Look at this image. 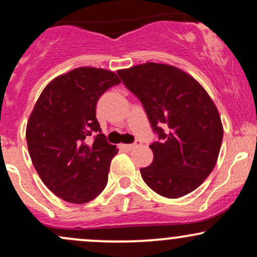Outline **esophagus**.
Wrapping results in <instances>:
<instances>
[{"label":"esophagus","instance_id":"34e87169","mask_svg":"<svg viewBox=\"0 0 257 257\" xmlns=\"http://www.w3.org/2000/svg\"><path fill=\"white\" fill-rule=\"evenodd\" d=\"M140 145H141L140 143H135V144H126V145H124V144H122V145H120V149L126 150V151H132V150H134L135 147H138V146H140Z\"/></svg>","mask_w":257,"mask_h":257}]
</instances>
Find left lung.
<instances>
[{
	"label": "left lung",
	"instance_id": "8db88e82",
	"mask_svg": "<svg viewBox=\"0 0 257 257\" xmlns=\"http://www.w3.org/2000/svg\"><path fill=\"white\" fill-rule=\"evenodd\" d=\"M125 87L140 99L159 140L153 162L141 178L166 198L196 190L213 172L223 137L213 99L192 76L168 64L145 63L118 70Z\"/></svg>",
	"mask_w": 257,
	"mask_h": 257
}]
</instances>
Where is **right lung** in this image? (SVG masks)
Here are the masks:
<instances>
[{"label":"right lung","mask_w":257,"mask_h":257,"mask_svg":"<svg viewBox=\"0 0 257 257\" xmlns=\"http://www.w3.org/2000/svg\"><path fill=\"white\" fill-rule=\"evenodd\" d=\"M119 83L113 71L77 67L52 79L34 106L26 125L32 164L43 184L65 202L88 203L106 187L118 149L101 134L95 107L100 96Z\"/></svg>","instance_id":"add662e5"}]
</instances>
